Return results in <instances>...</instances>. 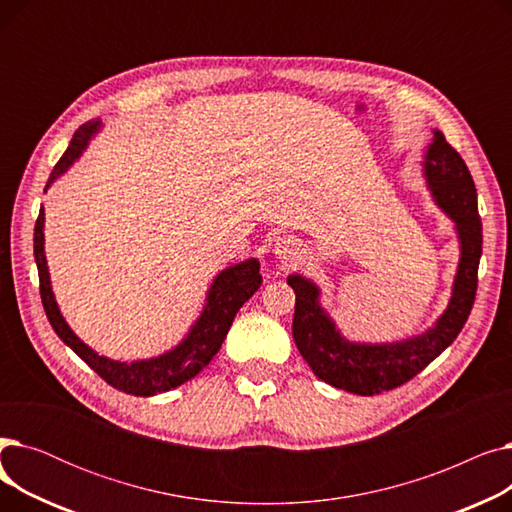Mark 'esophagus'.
Wrapping results in <instances>:
<instances>
[{
  "label": "esophagus",
  "mask_w": 512,
  "mask_h": 512,
  "mask_svg": "<svg viewBox=\"0 0 512 512\" xmlns=\"http://www.w3.org/2000/svg\"><path fill=\"white\" fill-rule=\"evenodd\" d=\"M294 251H297V242H294L292 238H280L274 247V253L280 259H290L294 255Z\"/></svg>",
  "instance_id": "1"
}]
</instances>
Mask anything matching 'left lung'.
<instances>
[{
    "instance_id": "obj_1",
    "label": "left lung",
    "mask_w": 512,
    "mask_h": 512,
    "mask_svg": "<svg viewBox=\"0 0 512 512\" xmlns=\"http://www.w3.org/2000/svg\"><path fill=\"white\" fill-rule=\"evenodd\" d=\"M423 174L436 205L454 222L461 242L452 297L432 328L398 342H351L319 305V286L301 274L288 276V286L297 294L292 338L317 378L334 388L373 396L413 380L454 342L471 313L483 240L477 191L463 157L446 143L440 130H434L425 151Z\"/></svg>"
}]
</instances>
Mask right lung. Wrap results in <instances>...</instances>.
<instances>
[{"instance_id":"1","label":"right lung","mask_w":512,"mask_h":512,"mask_svg":"<svg viewBox=\"0 0 512 512\" xmlns=\"http://www.w3.org/2000/svg\"><path fill=\"white\" fill-rule=\"evenodd\" d=\"M99 130H101V122L93 120L83 124L74 132L66 153L60 157V161L47 180L45 191L53 180H56L60 174H64L74 161L83 155L89 141ZM43 228H45V211L41 207L37 224H35V261L39 270L41 301H43V309L51 328L56 330L62 342L68 344L72 351L99 375V378H103L116 390L132 396L161 394L172 388H178L188 380H193L195 375L203 371L209 365V361L218 355L238 309L245 305L261 286L257 259H247L226 267L224 272H220L213 278L207 290V299L201 315L197 317L191 330H188V334L182 338V342L176 344L172 351L153 359H143V361H130V363L114 361L95 353L91 346H87L70 330L66 319L62 317L56 297H53L51 280L47 272Z\"/></svg>"}]
</instances>
